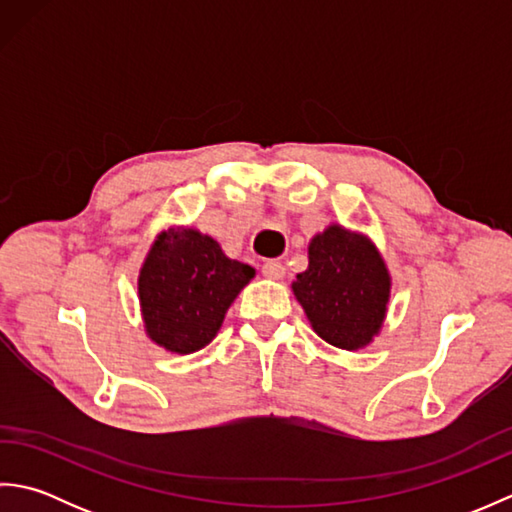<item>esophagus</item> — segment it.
Here are the masks:
<instances>
[{
  "label": "esophagus",
  "mask_w": 512,
  "mask_h": 512,
  "mask_svg": "<svg viewBox=\"0 0 512 512\" xmlns=\"http://www.w3.org/2000/svg\"><path fill=\"white\" fill-rule=\"evenodd\" d=\"M262 275L268 279H284L286 275V268L277 259H266L264 266H262Z\"/></svg>",
  "instance_id": "esophagus-1"
}]
</instances>
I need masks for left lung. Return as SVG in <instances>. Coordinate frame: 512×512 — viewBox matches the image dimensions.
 <instances>
[{"instance_id": "1", "label": "left lung", "mask_w": 512, "mask_h": 512, "mask_svg": "<svg viewBox=\"0 0 512 512\" xmlns=\"http://www.w3.org/2000/svg\"><path fill=\"white\" fill-rule=\"evenodd\" d=\"M292 292L325 343L354 352L383 330L391 275L372 239L330 224L310 239L308 268L292 281Z\"/></svg>"}]
</instances>
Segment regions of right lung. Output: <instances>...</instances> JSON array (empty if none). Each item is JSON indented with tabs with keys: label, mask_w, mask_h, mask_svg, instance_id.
Returning <instances> with one entry per match:
<instances>
[{
	"label": "right lung",
	"mask_w": 512,
	"mask_h": 512,
	"mask_svg": "<svg viewBox=\"0 0 512 512\" xmlns=\"http://www.w3.org/2000/svg\"><path fill=\"white\" fill-rule=\"evenodd\" d=\"M253 277V266L226 257L222 246L198 228L160 231L138 273L147 336L171 354L202 350Z\"/></svg>",
	"instance_id": "right-lung-1"
}]
</instances>
